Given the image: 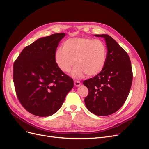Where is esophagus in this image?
I'll list each match as a JSON object with an SVG mask.
<instances>
[{
  "label": "esophagus",
  "mask_w": 149,
  "mask_h": 149,
  "mask_svg": "<svg viewBox=\"0 0 149 149\" xmlns=\"http://www.w3.org/2000/svg\"><path fill=\"white\" fill-rule=\"evenodd\" d=\"M74 84L75 86H79L81 84V83H80V81H79L74 80Z\"/></svg>",
  "instance_id": "1"
}]
</instances>
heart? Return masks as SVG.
<instances>
[{
    "mask_svg": "<svg viewBox=\"0 0 149 149\" xmlns=\"http://www.w3.org/2000/svg\"><path fill=\"white\" fill-rule=\"evenodd\" d=\"M107 56L106 45L100 40L89 38H71L58 48L55 60L58 68L64 73H69L73 67V76L82 78L98 74L104 68Z\"/></svg>",
    "mask_w": 149,
    "mask_h": 149,
    "instance_id": "obj_1",
    "label": "heart"
}]
</instances>
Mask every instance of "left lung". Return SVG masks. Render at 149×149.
I'll list each match as a JSON object with an SVG mask.
<instances>
[{
  "instance_id": "8db88e82",
  "label": "left lung",
  "mask_w": 149,
  "mask_h": 149,
  "mask_svg": "<svg viewBox=\"0 0 149 149\" xmlns=\"http://www.w3.org/2000/svg\"><path fill=\"white\" fill-rule=\"evenodd\" d=\"M94 35L104 38L107 56L101 73L83 81L89 91L84 102L94 114L106 116L123 106L131 88L133 74L127 52L109 35Z\"/></svg>"
}]
</instances>
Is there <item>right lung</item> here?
Wrapping results in <instances>:
<instances>
[{
  "label": "right lung",
  "instance_id": "obj_1",
  "mask_svg": "<svg viewBox=\"0 0 149 149\" xmlns=\"http://www.w3.org/2000/svg\"><path fill=\"white\" fill-rule=\"evenodd\" d=\"M65 33L39 38L14 61L13 80L18 100L30 113L49 116L59 110L73 80L58 68L55 53Z\"/></svg>",
  "mask_w": 149,
  "mask_h": 149
}]
</instances>
